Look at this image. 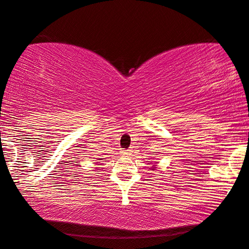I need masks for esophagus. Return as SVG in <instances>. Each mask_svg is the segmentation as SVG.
I'll list each match as a JSON object with an SVG mask.
<instances>
[{
    "label": "esophagus",
    "mask_w": 249,
    "mask_h": 249,
    "mask_svg": "<svg viewBox=\"0 0 249 249\" xmlns=\"http://www.w3.org/2000/svg\"><path fill=\"white\" fill-rule=\"evenodd\" d=\"M130 149H122L121 151V154L122 155H128V154H130Z\"/></svg>",
    "instance_id": "1"
}]
</instances>
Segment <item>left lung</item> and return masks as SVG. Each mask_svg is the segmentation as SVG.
<instances>
[{"instance_id":"1","label":"left lung","mask_w":249,"mask_h":249,"mask_svg":"<svg viewBox=\"0 0 249 249\" xmlns=\"http://www.w3.org/2000/svg\"><path fill=\"white\" fill-rule=\"evenodd\" d=\"M151 169H152V170H155V169H156V165H155V164H154V165H152V168H151Z\"/></svg>"}]
</instances>
